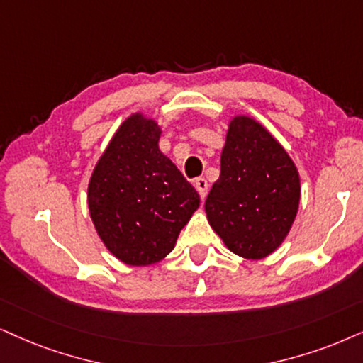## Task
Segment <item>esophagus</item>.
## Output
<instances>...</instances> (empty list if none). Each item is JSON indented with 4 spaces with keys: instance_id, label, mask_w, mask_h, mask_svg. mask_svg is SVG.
I'll return each instance as SVG.
<instances>
[{
    "instance_id": "obj_1",
    "label": "esophagus",
    "mask_w": 363,
    "mask_h": 363,
    "mask_svg": "<svg viewBox=\"0 0 363 363\" xmlns=\"http://www.w3.org/2000/svg\"><path fill=\"white\" fill-rule=\"evenodd\" d=\"M194 187L197 189V192H199L201 199H204L206 196H208V189H209V184L208 181H206L204 177H197L194 181Z\"/></svg>"
}]
</instances>
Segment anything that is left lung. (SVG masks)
<instances>
[{
    "label": "left lung",
    "instance_id": "8db88e82",
    "mask_svg": "<svg viewBox=\"0 0 363 363\" xmlns=\"http://www.w3.org/2000/svg\"><path fill=\"white\" fill-rule=\"evenodd\" d=\"M298 204L300 174L283 145L255 118L233 117L204 204L211 228L229 251L261 259L288 236Z\"/></svg>",
    "mask_w": 363,
    "mask_h": 363
}]
</instances>
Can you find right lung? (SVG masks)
<instances>
[{
    "mask_svg": "<svg viewBox=\"0 0 363 363\" xmlns=\"http://www.w3.org/2000/svg\"><path fill=\"white\" fill-rule=\"evenodd\" d=\"M160 127L137 112L122 122L89 182V211L107 250L130 266L159 263L199 208V194L159 149Z\"/></svg>",
    "mask_w": 363,
    "mask_h": 363,
    "instance_id": "1",
    "label": "right lung"
}]
</instances>
